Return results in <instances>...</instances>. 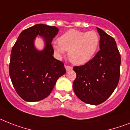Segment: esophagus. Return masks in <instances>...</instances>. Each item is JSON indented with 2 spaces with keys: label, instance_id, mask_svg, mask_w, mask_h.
Instances as JSON below:
<instances>
[{
  "label": "esophagus",
  "instance_id": "34e87169",
  "mask_svg": "<svg viewBox=\"0 0 130 130\" xmlns=\"http://www.w3.org/2000/svg\"><path fill=\"white\" fill-rule=\"evenodd\" d=\"M65 68H66V71H69V70H70L72 69V68L71 66H67V65H66V66H65Z\"/></svg>",
  "mask_w": 130,
  "mask_h": 130
}]
</instances>
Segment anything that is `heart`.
Masks as SVG:
<instances>
[{"mask_svg":"<svg viewBox=\"0 0 130 130\" xmlns=\"http://www.w3.org/2000/svg\"><path fill=\"white\" fill-rule=\"evenodd\" d=\"M100 42L99 34L96 31L82 32L70 30L59 38L52 47L58 56L68 51V58L73 64L82 65L94 57Z\"/></svg>","mask_w":130,"mask_h":130,"instance_id":"obj_1","label":"heart"}]
</instances>
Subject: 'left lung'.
Wrapping results in <instances>:
<instances>
[{"instance_id": "obj_1", "label": "left lung", "mask_w": 130, "mask_h": 130, "mask_svg": "<svg viewBox=\"0 0 130 130\" xmlns=\"http://www.w3.org/2000/svg\"><path fill=\"white\" fill-rule=\"evenodd\" d=\"M96 29L100 36V50L88 62L73 68L76 73L74 93L91 105L100 104L111 96L118 84L121 64L115 40L102 29Z\"/></svg>"}]
</instances>
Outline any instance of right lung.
<instances>
[{
	"mask_svg": "<svg viewBox=\"0 0 130 130\" xmlns=\"http://www.w3.org/2000/svg\"><path fill=\"white\" fill-rule=\"evenodd\" d=\"M58 31L56 26L36 24L22 31L12 48L10 77L17 94L25 101L44 99L66 73L64 64L52 56L51 42ZM38 36L45 43L42 50H38L34 44Z\"/></svg>",
	"mask_w": 130,
	"mask_h": 130,
	"instance_id": "add662e5",
	"label": "right lung"
}]
</instances>
